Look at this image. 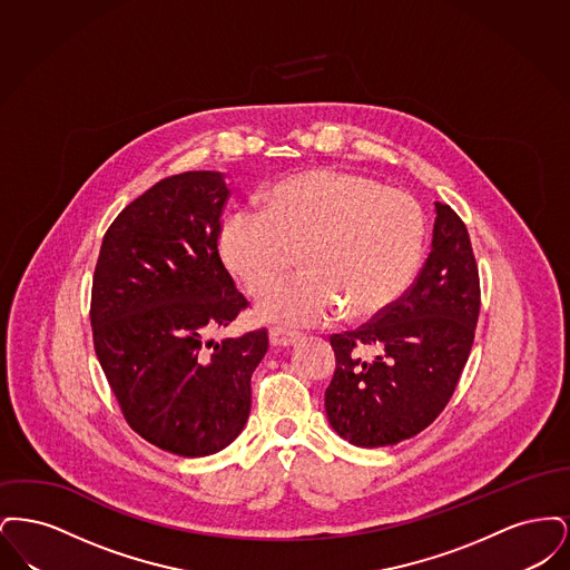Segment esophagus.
<instances>
[{
    "instance_id": "34e87169",
    "label": "esophagus",
    "mask_w": 570,
    "mask_h": 570,
    "mask_svg": "<svg viewBox=\"0 0 570 570\" xmlns=\"http://www.w3.org/2000/svg\"><path fill=\"white\" fill-rule=\"evenodd\" d=\"M298 333L295 331H286V328H272L269 331V342L273 348H288L298 342Z\"/></svg>"
}]
</instances>
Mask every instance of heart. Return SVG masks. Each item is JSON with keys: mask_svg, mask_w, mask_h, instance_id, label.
I'll return each instance as SVG.
<instances>
[{"mask_svg": "<svg viewBox=\"0 0 570 570\" xmlns=\"http://www.w3.org/2000/svg\"><path fill=\"white\" fill-rule=\"evenodd\" d=\"M425 242L419 200L376 179L318 168L277 184L265 214L242 212L219 230V254L252 297L292 266L304 272L265 296L256 314L286 326L325 325L342 314L372 321L414 279Z\"/></svg>", "mask_w": 570, "mask_h": 570, "instance_id": "b5f03b06", "label": "heart"}]
</instances>
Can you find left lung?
Returning <instances> with one entry per match:
<instances>
[{
  "label": "left lung",
  "instance_id": "8db88e82",
  "mask_svg": "<svg viewBox=\"0 0 570 570\" xmlns=\"http://www.w3.org/2000/svg\"><path fill=\"white\" fill-rule=\"evenodd\" d=\"M479 309V267L468 228L449 205L435 203L432 252L414 284L374 321L331 335V428L367 449L430 428L455 393ZM367 347L374 357L364 354Z\"/></svg>",
  "mask_w": 570,
  "mask_h": 570
}]
</instances>
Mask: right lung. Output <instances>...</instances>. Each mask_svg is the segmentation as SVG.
I'll use <instances>...</instances> for the list:
<instances>
[{"label": "right lung", "mask_w": 570, "mask_h": 570, "mask_svg": "<svg viewBox=\"0 0 570 570\" xmlns=\"http://www.w3.org/2000/svg\"><path fill=\"white\" fill-rule=\"evenodd\" d=\"M230 190L216 170L166 177L102 239L91 286L98 361L124 419L158 449L205 458L242 434L267 328L209 340L247 307L217 239Z\"/></svg>", "instance_id": "add662e5"}]
</instances>
